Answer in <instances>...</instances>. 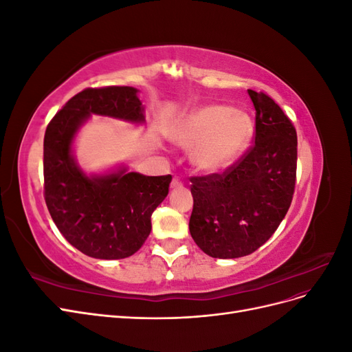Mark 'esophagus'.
I'll use <instances>...</instances> for the list:
<instances>
[{"label":"esophagus","instance_id":"obj_1","mask_svg":"<svg viewBox=\"0 0 352 352\" xmlns=\"http://www.w3.org/2000/svg\"><path fill=\"white\" fill-rule=\"evenodd\" d=\"M182 186H184L182 182H180V179H177V177H173L172 184H170V188H172V189H179V188H182Z\"/></svg>","mask_w":352,"mask_h":352}]
</instances>
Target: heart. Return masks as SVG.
<instances>
[{"mask_svg":"<svg viewBox=\"0 0 352 352\" xmlns=\"http://www.w3.org/2000/svg\"><path fill=\"white\" fill-rule=\"evenodd\" d=\"M247 113L228 105L207 104L188 113L173 127L170 138L190 151V162L206 175L221 173L247 151L252 138Z\"/></svg>","mask_w":352,"mask_h":352,"instance_id":"heart-1","label":"heart"}]
</instances>
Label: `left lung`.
<instances>
[{"label": "left lung", "mask_w": 352, "mask_h": 352, "mask_svg": "<svg viewBox=\"0 0 352 352\" xmlns=\"http://www.w3.org/2000/svg\"><path fill=\"white\" fill-rule=\"evenodd\" d=\"M255 109V144L223 175L192 177L189 232L212 258L258 250L289 210L296 177V131L269 95L248 89Z\"/></svg>", "instance_id": "obj_1"}]
</instances>
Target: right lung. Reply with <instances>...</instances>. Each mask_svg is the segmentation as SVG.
Instances as JSON below:
<instances>
[{
  "instance_id": "1",
  "label": "right lung",
  "mask_w": 352,
  "mask_h": 352,
  "mask_svg": "<svg viewBox=\"0 0 352 352\" xmlns=\"http://www.w3.org/2000/svg\"><path fill=\"white\" fill-rule=\"evenodd\" d=\"M132 87L85 89L52 119L44 138V190L50 214L74 248L100 260H120L140 250L151 232V214L168 194L172 176H145L119 166L87 173L73 153L91 116L145 123Z\"/></svg>"
}]
</instances>
